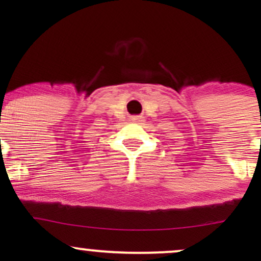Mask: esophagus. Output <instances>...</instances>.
Returning a JSON list of instances; mask_svg holds the SVG:
<instances>
[{"mask_svg":"<svg viewBox=\"0 0 261 261\" xmlns=\"http://www.w3.org/2000/svg\"><path fill=\"white\" fill-rule=\"evenodd\" d=\"M141 116H133V121H135V122H139V121H141Z\"/></svg>","mask_w":261,"mask_h":261,"instance_id":"esophagus-1","label":"esophagus"}]
</instances>
